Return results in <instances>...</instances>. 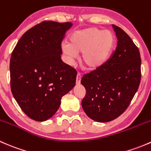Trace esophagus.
<instances>
[{"mask_svg":"<svg viewBox=\"0 0 151 151\" xmlns=\"http://www.w3.org/2000/svg\"><path fill=\"white\" fill-rule=\"evenodd\" d=\"M80 81H81V74L78 73L77 75V78H76V83H77V85H80Z\"/></svg>","mask_w":151,"mask_h":151,"instance_id":"esophagus-1","label":"esophagus"}]
</instances>
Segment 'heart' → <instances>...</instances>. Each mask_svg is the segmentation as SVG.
Wrapping results in <instances>:
<instances>
[{
  "label": "heart",
  "mask_w": 151,
  "mask_h": 151,
  "mask_svg": "<svg viewBox=\"0 0 151 151\" xmlns=\"http://www.w3.org/2000/svg\"><path fill=\"white\" fill-rule=\"evenodd\" d=\"M70 42H63L61 50L67 62L73 64L82 52V63L90 69L102 66L109 58L115 46V36L109 30L88 28L70 35Z\"/></svg>",
  "instance_id": "obj_1"
}]
</instances>
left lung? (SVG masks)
I'll return each mask as SVG.
<instances>
[{"label": "left lung", "instance_id": "8db88e82", "mask_svg": "<svg viewBox=\"0 0 151 151\" xmlns=\"http://www.w3.org/2000/svg\"><path fill=\"white\" fill-rule=\"evenodd\" d=\"M112 26L118 39L116 50L102 66L85 74L81 80L86 90L83 110L99 123L113 121L127 109L141 79L139 49L122 29Z\"/></svg>", "mask_w": 151, "mask_h": 151}]
</instances>
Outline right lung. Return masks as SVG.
<instances>
[{"mask_svg":"<svg viewBox=\"0 0 151 151\" xmlns=\"http://www.w3.org/2000/svg\"><path fill=\"white\" fill-rule=\"evenodd\" d=\"M72 25L70 22H41L22 35L12 53V93L34 121L52 118L62 97L75 85L77 71L60 58L62 40Z\"/></svg>","mask_w":151,"mask_h":151,"instance_id":"right-lung-1","label":"right lung"}]
</instances>
